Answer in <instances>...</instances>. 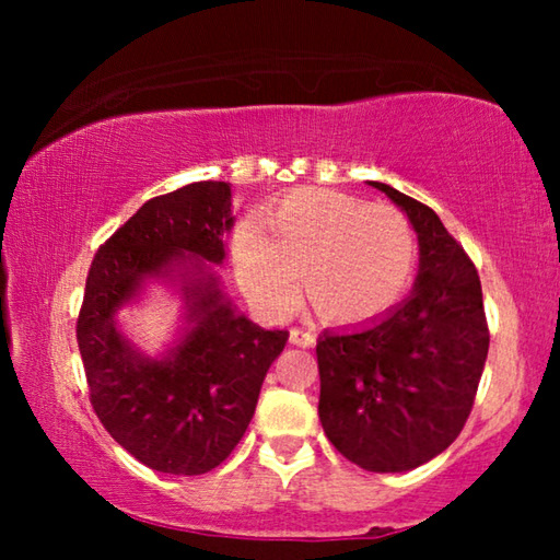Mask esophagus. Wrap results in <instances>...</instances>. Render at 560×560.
<instances>
[{"instance_id": "34e87169", "label": "esophagus", "mask_w": 560, "mask_h": 560, "mask_svg": "<svg viewBox=\"0 0 560 560\" xmlns=\"http://www.w3.org/2000/svg\"><path fill=\"white\" fill-rule=\"evenodd\" d=\"M289 340L299 348H311L316 343V334L311 328H291Z\"/></svg>"}]
</instances>
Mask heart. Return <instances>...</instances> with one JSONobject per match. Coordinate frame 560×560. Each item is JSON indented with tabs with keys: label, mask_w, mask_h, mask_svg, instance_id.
Instances as JSON below:
<instances>
[{
	"label": "heart",
	"mask_w": 560,
	"mask_h": 560,
	"mask_svg": "<svg viewBox=\"0 0 560 560\" xmlns=\"http://www.w3.org/2000/svg\"><path fill=\"white\" fill-rule=\"evenodd\" d=\"M257 226L234 234L242 289L271 314L301 293L336 324H365L390 311L412 279V224L390 205H371L330 189H299L273 205Z\"/></svg>",
	"instance_id": "b5f03b06"
}]
</instances>
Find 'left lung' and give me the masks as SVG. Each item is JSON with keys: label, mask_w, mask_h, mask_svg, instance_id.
<instances>
[{"label": "left lung", "mask_w": 560, "mask_h": 560, "mask_svg": "<svg viewBox=\"0 0 560 560\" xmlns=\"http://www.w3.org/2000/svg\"><path fill=\"white\" fill-rule=\"evenodd\" d=\"M420 244L412 293L371 324L316 343L318 417L330 444L368 471H407L459 438L489 353L481 283L428 205L385 183Z\"/></svg>", "instance_id": "8db88e82"}]
</instances>
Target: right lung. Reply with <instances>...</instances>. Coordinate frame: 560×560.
<instances>
[{
  "mask_svg": "<svg viewBox=\"0 0 560 560\" xmlns=\"http://www.w3.org/2000/svg\"><path fill=\"white\" fill-rule=\"evenodd\" d=\"M234 226L230 183H192L148 200L93 257L75 338L103 428L145 467L205 474L249 428L259 390L289 330L236 311L212 264ZM175 282L186 326L173 349L145 357L119 334L117 311L150 279Z\"/></svg>",
  "mask_w": 560,
  "mask_h": 560,
  "instance_id": "obj_1",
  "label": "right lung"
}]
</instances>
